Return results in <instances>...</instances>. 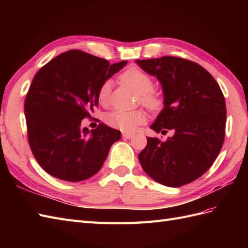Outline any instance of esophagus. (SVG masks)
Segmentation results:
<instances>
[{
    "label": "esophagus",
    "instance_id": "34e87169",
    "mask_svg": "<svg viewBox=\"0 0 248 248\" xmlns=\"http://www.w3.org/2000/svg\"><path fill=\"white\" fill-rule=\"evenodd\" d=\"M133 134L132 133H128V132H123V138L125 139V140H130L133 138Z\"/></svg>",
    "mask_w": 248,
    "mask_h": 248
}]
</instances>
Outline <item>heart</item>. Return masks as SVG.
I'll list each match as a JSON object with an SVG mask.
<instances>
[{
  "instance_id": "heart-1",
  "label": "heart",
  "mask_w": 248,
  "mask_h": 248,
  "mask_svg": "<svg viewBox=\"0 0 248 248\" xmlns=\"http://www.w3.org/2000/svg\"><path fill=\"white\" fill-rule=\"evenodd\" d=\"M119 78L121 82L127 84L140 94V102L145 107L148 108H155L159 107L160 97L159 94L152 91L155 85L154 80L147 73L138 69V68H130L124 73H121ZM110 87H112L110 82L105 81L99 88L98 99L102 104H107L108 102ZM105 121L114 128L132 132V131L138 129L139 125L146 123V116L140 110L115 109L105 116Z\"/></svg>"
}]
</instances>
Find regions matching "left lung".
Returning a JSON list of instances; mask_svg holds the SVG:
<instances>
[{
    "label": "left lung",
    "mask_w": 248,
    "mask_h": 248,
    "mask_svg": "<svg viewBox=\"0 0 248 248\" xmlns=\"http://www.w3.org/2000/svg\"><path fill=\"white\" fill-rule=\"evenodd\" d=\"M155 77L164 108L151 129L175 134L167 140L147 138L139 155L145 172L163 186L178 187L202 177L217 159L225 139L226 103L217 82L203 67L173 56L136 60Z\"/></svg>",
    "instance_id": "1"
}]
</instances>
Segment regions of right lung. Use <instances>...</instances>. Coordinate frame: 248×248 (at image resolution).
<instances>
[{
  "instance_id": "right-lung-1",
  "label": "right lung",
  "mask_w": 248,
  "mask_h": 248,
  "mask_svg": "<svg viewBox=\"0 0 248 248\" xmlns=\"http://www.w3.org/2000/svg\"><path fill=\"white\" fill-rule=\"evenodd\" d=\"M123 61L107 60L70 50L51 60L31 82L24 102L29 143L38 164L57 179L86 180L97 173L120 131L104 124L82 128L91 117L102 83L123 69Z\"/></svg>"
}]
</instances>
